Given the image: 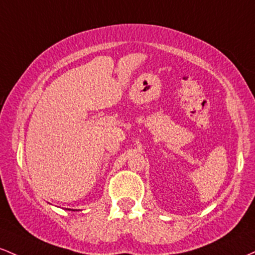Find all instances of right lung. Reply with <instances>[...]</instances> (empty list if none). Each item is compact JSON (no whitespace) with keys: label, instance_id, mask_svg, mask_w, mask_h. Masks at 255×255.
<instances>
[{"label":"right lung","instance_id":"right-lung-1","mask_svg":"<svg viewBox=\"0 0 255 255\" xmlns=\"http://www.w3.org/2000/svg\"><path fill=\"white\" fill-rule=\"evenodd\" d=\"M72 211H74V210H72Z\"/></svg>","mask_w":255,"mask_h":255}]
</instances>
